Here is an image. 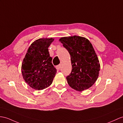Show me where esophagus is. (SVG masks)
I'll return each instance as SVG.
<instances>
[{
  "label": "esophagus",
  "instance_id": "esophagus-1",
  "mask_svg": "<svg viewBox=\"0 0 123 123\" xmlns=\"http://www.w3.org/2000/svg\"><path fill=\"white\" fill-rule=\"evenodd\" d=\"M61 65H58L56 66V69L57 70H59L60 69H61Z\"/></svg>",
  "mask_w": 123,
  "mask_h": 123
}]
</instances>
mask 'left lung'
Masks as SVG:
<instances>
[{
	"label": "left lung",
	"instance_id": "obj_1",
	"mask_svg": "<svg viewBox=\"0 0 123 123\" xmlns=\"http://www.w3.org/2000/svg\"><path fill=\"white\" fill-rule=\"evenodd\" d=\"M59 41L70 54L72 70L67 76L70 87L78 91L89 89L96 81L100 65L92 45L87 38L74 35Z\"/></svg>",
	"mask_w": 123,
	"mask_h": 123
}]
</instances>
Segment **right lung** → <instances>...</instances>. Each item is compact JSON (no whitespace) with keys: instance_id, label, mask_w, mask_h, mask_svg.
<instances>
[{"instance_id":"right-lung-1","label":"right lung","mask_w":123,"mask_h":123,"mask_svg":"<svg viewBox=\"0 0 123 123\" xmlns=\"http://www.w3.org/2000/svg\"><path fill=\"white\" fill-rule=\"evenodd\" d=\"M54 39L39 38L29 47L22 64V76L30 86L37 90L52 84L57 70L52 64L48 48Z\"/></svg>"}]
</instances>
